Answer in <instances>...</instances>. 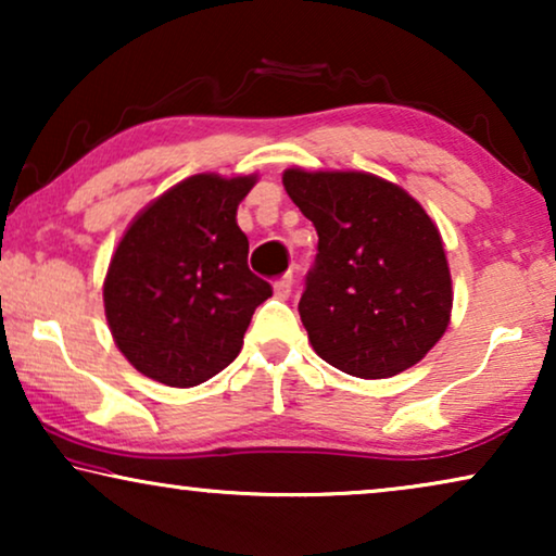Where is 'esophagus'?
Instances as JSON below:
<instances>
[{"label": "esophagus", "mask_w": 556, "mask_h": 556, "mask_svg": "<svg viewBox=\"0 0 556 556\" xmlns=\"http://www.w3.org/2000/svg\"><path fill=\"white\" fill-rule=\"evenodd\" d=\"M291 288H293V276H291V273H288V276L276 280V286H273V291H276L278 299L286 301L288 295H291Z\"/></svg>", "instance_id": "obj_1"}]
</instances>
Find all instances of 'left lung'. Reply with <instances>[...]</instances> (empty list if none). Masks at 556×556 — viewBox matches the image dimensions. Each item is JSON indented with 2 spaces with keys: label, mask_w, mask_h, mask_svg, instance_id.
<instances>
[{
  "label": "left lung",
  "mask_w": 556,
  "mask_h": 556,
  "mask_svg": "<svg viewBox=\"0 0 556 556\" xmlns=\"http://www.w3.org/2000/svg\"><path fill=\"white\" fill-rule=\"evenodd\" d=\"M283 187L318 232L299 301L314 352L362 379L420 362L453 308L443 240L420 202L367 172L286 169Z\"/></svg>",
  "instance_id": "8db88e82"
}]
</instances>
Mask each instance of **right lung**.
I'll list each match as a JSON object with an SVG mask.
<instances>
[{"label": "right lung", "instance_id": "add662e5", "mask_svg": "<svg viewBox=\"0 0 556 556\" xmlns=\"http://www.w3.org/2000/svg\"><path fill=\"white\" fill-rule=\"evenodd\" d=\"M255 177L194 174L139 212L111 257L105 318L121 354L166 387L232 364L270 283L248 268L238 204Z\"/></svg>", "mask_w": 556, "mask_h": 556}]
</instances>
